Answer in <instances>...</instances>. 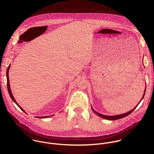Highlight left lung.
I'll use <instances>...</instances> for the list:
<instances>
[{
  "label": "left lung",
  "mask_w": 154,
  "mask_h": 154,
  "mask_svg": "<svg viewBox=\"0 0 154 154\" xmlns=\"http://www.w3.org/2000/svg\"><path fill=\"white\" fill-rule=\"evenodd\" d=\"M146 88H145V90H144V94H143V97L141 98V100L140 101V102L138 103V104L140 103V102L142 100V99H143V97H144V94H145V92H146ZM138 104L134 108V109H131V110H130V111H129L128 112H127V113H124V114H121V115H115V116H106V115H102V114H100V113H97V112H96L94 109L93 108V107L91 106V108H92V110H93V112L96 114V115H97V116H100V117H101V118H103V119H107V120H110V121H113V120H116V119H121V118H124V117H125V116H128V115H129L131 112H132L134 109L137 108V106L138 105Z\"/></svg>",
  "instance_id": "obj_1"
}]
</instances>
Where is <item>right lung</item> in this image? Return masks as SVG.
<instances>
[{"label": "right lung", "mask_w": 154, "mask_h": 154, "mask_svg": "<svg viewBox=\"0 0 154 154\" xmlns=\"http://www.w3.org/2000/svg\"><path fill=\"white\" fill-rule=\"evenodd\" d=\"M10 64L9 65V66L8 67V68H7V88H8V93H9V94H10V96L11 97V99L13 100V101L20 108V109H21L22 111H23L24 112H25L26 113H27L24 110V109L23 108H22V107H20V106H19V105L17 103V102L16 101V100H15V99L14 98V97H13V94H12V93H11V89H10V82H9V77H8V72H9V69H10ZM50 116H36V118H40V119H43V118H49V117H50Z\"/></svg>", "instance_id": "obj_1"}]
</instances>
